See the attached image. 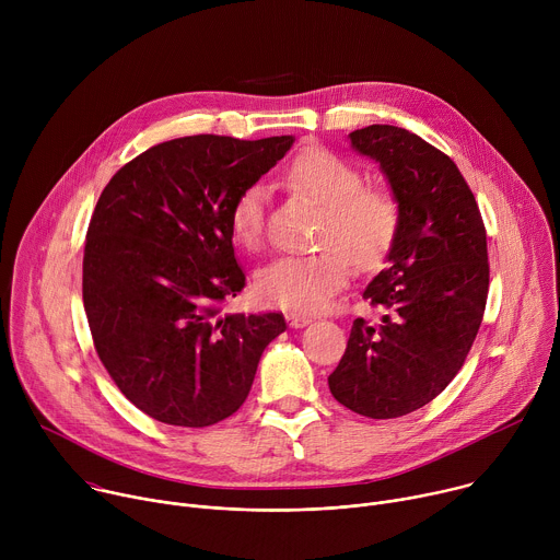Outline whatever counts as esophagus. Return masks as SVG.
Returning a JSON list of instances; mask_svg holds the SVG:
<instances>
[{
    "mask_svg": "<svg viewBox=\"0 0 560 560\" xmlns=\"http://www.w3.org/2000/svg\"><path fill=\"white\" fill-rule=\"evenodd\" d=\"M285 318H288V326H290V328H303V326L312 324V316L296 314V312H288V314H285Z\"/></svg>",
    "mask_w": 560,
    "mask_h": 560,
    "instance_id": "1",
    "label": "esophagus"
}]
</instances>
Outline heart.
Returning a JSON list of instances; mask_svg holds the SVG:
<instances>
[{"mask_svg":"<svg viewBox=\"0 0 560 560\" xmlns=\"http://www.w3.org/2000/svg\"><path fill=\"white\" fill-rule=\"evenodd\" d=\"M285 184L324 206L312 255H285L264 266L255 277L261 303L316 312L348 283L352 264L361 270L376 268L392 250L401 230V203L389 188L363 186L365 177L350 159L324 145L299 150L285 168ZM268 192L250 184L230 203L232 236L246 250L264 242Z\"/></svg>","mask_w":560,"mask_h":560,"instance_id":"b5f03b06","label":"heart"}]
</instances>
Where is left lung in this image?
Listing matches in <instances>:
<instances>
[{
    "mask_svg": "<svg viewBox=\"0 0 560 560\" xmlns=\"http://www.w3.org/2000/svg\"><path fill=\"white\" fill-rule=\"evenodd\" d=\"M401 203V230L363 296L381 322L357 318L328 376L341 406L368 419L410 415L458 374L483 322L490 264L481 210L452 159L396 126L350 132Z\"/></svg>",
    "mask_w": 560,
    "mask_h": 560,
    "instance_id": "obj_1",
    "label": "left lung"
}]
</instances>
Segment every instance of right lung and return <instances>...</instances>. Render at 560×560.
Masks as SVG:
<instances>
[{"mask_svg": "<svg viewBox=\"0 0 560 560\" xmlns=\"http://www.w3.org/2000/svg\"><path fill=\"white\" fill-rule=\"evenodd\" d=\"M294 137L195 135L156 143L104 188L84 248V307L100 361L154 421L208 428L244 406L279 312L219 314L246 285L232 199Z\"/></svg>", "mask_w": 560, "mask_h": 560, "instance_id": "obj_1", "label": "right lung"}]
</instances>
